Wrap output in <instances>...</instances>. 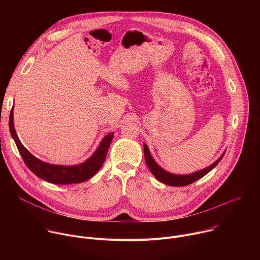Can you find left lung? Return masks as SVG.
<instances>
[{"instance_id":"obj_1","label":"left lung","mask_w":260,"mask_h":260,"mask_svg":"<svg viewBox=\"0 0 260 260\" xmlns=\"http://www.w3.org/2000/svg\"><path fill=\"white\" fill-rule=\"evenodd\" d=\"M144 156H145V161L147 164V167L149 168L150 172L154 175V177L161 183L170 185V186H185V185H188L193 183L194 181L201 179L205 175H207L210 171H212L222 159V157L224 156L225 152L221 154V156L211 166L207 167L206 169L197 171L191 174H186V175H178V174H172L165 169H162L152 157L149 149H148V146L144 143Z\"/></svg>"}]
</instances>
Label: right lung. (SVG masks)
<instances>
[{"mask_svg": "<svg viewBox=\"0 0 260 260\" xmlns=\"http://www.w3.org/2000/svg\"><path fill=\"white\" fill-rule=\"evenodd\" d=\"M13 108L11 110L10 117H9V129L11 137L13 138L17 149L25 164V166L37 176L46 182L52 184H76L84 182L94 176L100 169L102 168L109 146L111 141L113 139L114 133H110L103 138L99 147L92 155L87 158L85 161L75 165V166H61V165H52L49 162H45L39 158L34 156L20 142L15 128H14V119H13Z\"/></svg>", "mask_w": 260, "mask_h": 260, "instance_id": "obj_1", "label": "right lung"}]
</instances>
